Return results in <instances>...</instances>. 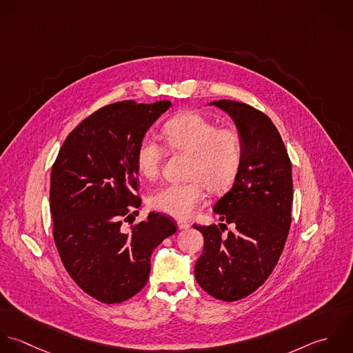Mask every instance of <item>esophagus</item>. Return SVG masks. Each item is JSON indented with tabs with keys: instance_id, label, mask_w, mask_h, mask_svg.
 <instances>
[{
	"instance_id": "1",
	"label": "esophagus",
	"mask_w": 353,
	"mask_h": 353,
	"mask_svg": "<svg viewBox=\"0 0 353 353\" xmlns=\"http://www.w3.org/2000/svg\"><path fill=\"white\" fill-rule=\"evenodd\" d=\"M177 226H179V229H188L191 226V223L185 219H177Z\"/></svg>"
}]
</instances>
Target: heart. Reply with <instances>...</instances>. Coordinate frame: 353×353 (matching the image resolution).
<instances>
[{"mask_svg":"<svg viewBox=\"0 0 353 353\" xmlns=\"http://www.w3.org/2000/svg\"><path fill=\"white\" fill-rule=\"evenodd\" d=\"M162 141L172 152L190 155L188 181L168 184L152 192L150 206L177 218L196 212L206 199V187L214 194L225 191L237 177L243 159V141L232 127H218L198 113H181L162 127ZM163 147L151 137L143 138L135 154L137 168L147 180L161 172Z\"/></svg>","mask_w":353,"mask_h":353,"instance_id":"heart-1","label":"heart"}]
</instances>
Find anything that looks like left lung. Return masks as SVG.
Here are the masks:
<instances>
[{
	"label": "left lung",
	"mask_w": 353,
	"mask_h": 353,
	"mask_svg": "<svg viewBox=\"0 0 353 353\" xmlns=\"http://www.w3.org/2000/svg\"><path fill=\"white\" fill-rule=\"evenodd\" d=\"M210 105L234 121L243 159L233 187L212 209L225 223L194 225L205 239L195 279L212 297L234 301L266 281L281 256L292 221V166L280 132L265 113L229 99ZM226 223L235 230L223 236Z\"/></svg>",
	"instance_id": "8db88e82"
}]
</instances>
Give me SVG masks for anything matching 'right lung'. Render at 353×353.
I'll list each match as a JSON object with an SVG mask.
<instances>
[{
    "label": "right lung",
    "mask_w": 353,
    "mask_h": 353,
    "mask_svg": "<svg viewBox=\"0 0 353 353\" xmlns=\"http://www.w3.org/2000/svg\"><path fill=\"white\" fill-rule=\"evenodd\" d=\"M170 106L169 101L103 106L72 131L53 163L50 214L57 251L72 280L102 303H121L141 292L152 251L177 230L162 212H150L130 230L123 226L141 203L138 144Z\"/></svg>",
    "instance_id": "add662e5"
}]
</instances>
